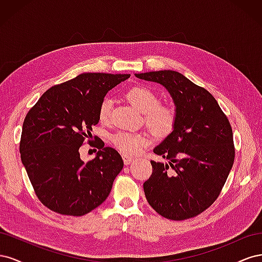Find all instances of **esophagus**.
I'll return each instance as SVG.
<instances>
[{
	"label": "esophagus",
	"mask_w": 262,
	"mask_h": 262,
	"mask_svg": "<svg viewBox=\"0 0 262 262\" xmlns=\"http://www.w3.org/2000/svg\"><path fill=\"white\" fill-rule=\"evenodd\" d=\"M122 160H123L124 165H129V164L133 161V157H132V156H130V155H125V154H123V155H122Z\"/></svg>",
	"instance_id": "esophagus-1"
}]
</instances>
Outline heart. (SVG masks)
Instances as JSON below:
<instances>
[{
  "mask_svg": "<svg viewBox=\"0 0 262 262\" xmlns=\"http://www.w3.org/2000/svg\"><path fill=\"white\" fill-rule=\"evenodd\" d=\"M126 98L140 112L144 113L143 119L148 128L155 133L165 134L170 132L176 124L177 109L169 102H158V95L146 86H134L126 92ZM114 101L112 98H102L98 106V120L101 124L112 121ZM112 143L123 154H137L148 144V137L145 133L118 131L113 134Z\"/></svg>",
  "mask_w": 262,
  "mask_h": 262,
  "instance_id": "obj_1",
  "label": "heart"
}]
</instances>
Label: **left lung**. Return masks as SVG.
Wrapping results in <instances>:
<instances>
[{"mask_svg": "<svg viewBox=\"0 0 262 262\" xmlns=\"http://www.w3.org/2000/svg\"><path fill=\"white\" fill-rule=\"evenodd\" d=\"M164 85L176 104L173 131L154 148L168 164L150 161L143 184L146 200L160 215L184 221L215 201L235 160L232 125L213 95L176 71L136 74Z\"/></svg>", "mask_w": 262, "mask_h": 262, "instance_id": "1", "label": "left lung"}]
</instances>
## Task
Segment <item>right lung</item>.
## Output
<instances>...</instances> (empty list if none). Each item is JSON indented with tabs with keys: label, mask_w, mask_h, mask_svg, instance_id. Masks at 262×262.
I'll return each mask as SVG.
<instances>
[{
	"label": "right lung",
	"mask_w": 262,
	"mask_h": 262,
	"mask_svg": "<svg viewBox=\"0 0 262 262\" xmlns=\"http://www.w3.org/2000/svg\"><path fill=\"white\" fill-rule=\"evenodd\" d=\"M130 74L83 73L46 91L24 119L19 152L34 191L46 208L83 216L104 202L123 161L94 136L98 148L84 163L80 147L92 143L98 106L109 90Z\"/></svg>",
	"instance_id": "right-lung-1"
}]
</instances>
